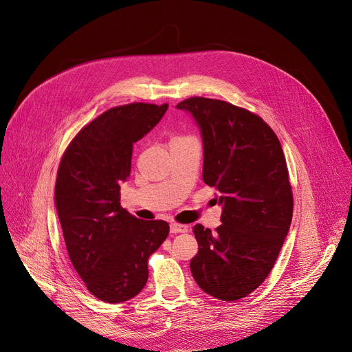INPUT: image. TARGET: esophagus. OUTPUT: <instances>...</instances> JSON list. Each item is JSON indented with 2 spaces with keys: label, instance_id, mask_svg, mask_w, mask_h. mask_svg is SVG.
<instances>
[{
  "label": "esophagus",
  "instance_id": "1",
  "mask_svg": "<svg viewBox=\"0 0 352 352\" xmlns=\"http://www.w3.org/2000/svg\"><path fill=\"white\" fill-rule=\"evenodd\" d=\"M170 231H171V234H179V232H187L188 228L186 226H182V224L173 223L171 227H170Z\"/></svg>",
  "mask_w": 352,
  "mask_h": 352
}]
</instances>
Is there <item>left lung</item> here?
Here are the masks:
<instances>
[{"mask_svg":"<svg viewBox=\"0 0 352 352\" xmlns=\"http://www.w3.org/2000/svg\"><path fill=\"white\" fill-rule=\"evenodd\" d=\"M177 108L199 126L202 179L223 204L214 232L194 227L198 252L190 268L202 291L236 301L265 281L288 234L294 199L285 155L271 126L245 108L204 97Z\"/></svg>","mask_w":352,"mask_h":352,"instance_id":"left-lung-1","label":"left lung"}]
</instances>
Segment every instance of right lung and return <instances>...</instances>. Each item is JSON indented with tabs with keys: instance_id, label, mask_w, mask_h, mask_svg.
<instances>
[{
	"instance_id": "obj_1",
	"label": "right lung",
	"mask_w": 352,
	"mask_h": 352,
	"mask_svg": "<svg viewBox=\"0 0 352 352\" xmlns=\"http://www.w3.org/2000/svg\"><path fill=\"white\" fill-rule=\"evenodd\" d=\"M168 104L133 102L87 124L63 154L55 206L72 267L101 301L131 300L148 280V258L168 236L162 219L142 221L120 204L133 144L160 122Z\"/></svg>"
}]
</instances>
